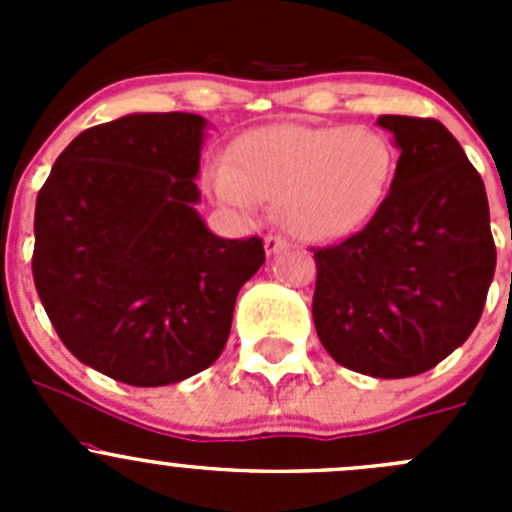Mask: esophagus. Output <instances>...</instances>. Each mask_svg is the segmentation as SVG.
I'll return each mask as SVG.
<instances>
[{"label":"esophagus","mask_w":512,"mask_h":512,"mask_svg":"<svg viewBox=\"0 0 512 512\" xmlns=\"http://www.w3.org/2000/svg\"><path fill=\"white\" fill-rule=\"evenodd\" d=\"M287 247H289V242H287L282 235H267V237H265V250H267V255H277V252L287 250Z\"/></svg>","instance_id":"obj_1"}]
</instances>
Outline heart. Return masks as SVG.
I'll use <instances>...</instances> for the list:
<instances>
[{"mask_svg":"<svg viewBox=\"0 0 512 512\" xmlns=\"http://www.w3.org/2000/svg\"><path fill=\"white\" fill-rule=\"evenodd\" d=\"M215 198L250 215L277 200L282 223L302 240H334L379 210L394 178V148L371 126L280 123L237 143L235 163L205 173Z\"/></svg>","mask_w":512,"mask_h":512,"instance_id":"obj_1","label":"heart"}]
</instances>
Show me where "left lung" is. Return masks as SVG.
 Masks as SVG:
<instances>
[{
    "instance_id": "1",
    "label": "left lung",
    "mask_w": 512,
    "mask_h": 512,
    "mask_svg": "<svg viewBox=\"0 0 512 512\" xmlns=\"http://www.w3.org/2000/svg\"><path fill=\"white\" fill-rule=\"evenodd\" d=\"M401 156L359 232L314 250L312 317L332 359L376 379L433 369L483 314L495 272L488 195L436 118L379 116Z\"/></svg>"
}]
</instances>
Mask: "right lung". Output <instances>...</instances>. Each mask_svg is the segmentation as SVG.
I'll return each instance as SVG.
<instances>
[{"label":"right lung","mask_w":512,"mask_h":512,"mask_svg":"<svg viewBox=\"0 0 512 512\" xmlns=\"http://www.w3.org/2000/svg\"><path fill=\"white\" fill-rule=\"evenodd\" d=\"M205 118L131 113L86 128L56 158L34 213L32 272L64 347L131 386L208 369L240 287L265 262L257 235L225 240L195 210Z\"/></svg>","instance_id":"1"}]
</instances>
